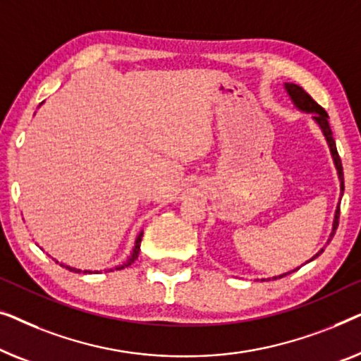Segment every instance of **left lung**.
<instances>
[{"instance_id": "obj_1", "label": "left lung", "mask_w": 361, "mask_h": 361, "mask_svg": "<svg viewBox=\"0 0 361 361\" xmlns=\"http://www.w3.org/2000/svg\"><path fill=\"white\" fill-rule=\"evenodd\" d=\"M284 88H286L289 98L293 99V103L296 104V108L301 109V111H306V113H312V119L316 121V123L319 124V128L322 129L324 135H326L327 144H329V147H331V154H332L335 169H337L338 180H340V191H342V195H343V169H342V160H340V157H338V152H337V147H335V140H334L331 126H329V114L326 113V109H324L322 106H319L316 101H314L311 96H309L306 91H304L299 85L284 83ZM338 216H340V204L337 206V211H335L334 227H332L331 237H329V242L332 240L334 233H335V231H337V227H338ZM322 252H324V248H321V252L316 253V255H314L309 262H312L314 258H317ZM283 276H286V275H280L278 278H283ZM275 280H276V276H275Z\"/></svg>"}]
</instances>
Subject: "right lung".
Instances as JSON below:
<instances>
[{"mask_svg": "<svg viewBox=\"0 0 361 361\" xmlns=\"http://www.w3.org/2000/svg\"><path fill=\"white\" fill-rule=\"evenodd\" d=\"M140 242H142V232L139 233V237L135 238V245H134V250H132V253H130V257H129V260L124 263V265H121V267H118L116 268V270H121V268H126V267H129L132 262L135 260L137 257H139V252H140ZM59 263V262H57ZM60 265H62V263H60ZM62 267H65V265H62ZM65 268H68L70 271H75V273H81V270H77V268H72V267H65ZM83 273H91L90 270H85Z\"/></svg>", "mask_w": 361, "mask_h": 361, "instance_id": "add662e5", "label": "right lung"}]
</instances>
